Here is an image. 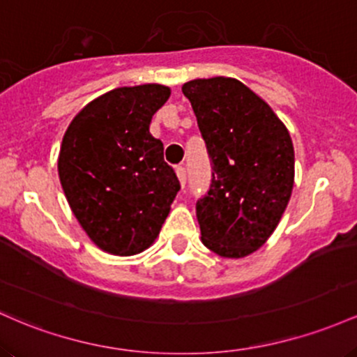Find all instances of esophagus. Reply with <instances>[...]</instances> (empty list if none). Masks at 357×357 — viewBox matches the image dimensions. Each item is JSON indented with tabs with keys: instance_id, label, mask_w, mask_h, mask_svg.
<instances>
[{
	"instance_id": "34e87169",
	"label": "esophagus",
	"mask_w": 357,
	"mask_h": 357,
	"mask_svg": "<svg viewBox=\"0 0 357 357\" xmlns=\"http://www.w3.org/2000/svg\"><path fill=\"white\" fill-rule=\"evenodd\" d=\"M177 177H178V182L180 185H182V189L185 187V180H187V172L183 167H177Z\"/></svg>"
}]
</instances>
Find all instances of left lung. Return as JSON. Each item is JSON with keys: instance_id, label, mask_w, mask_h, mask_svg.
<instances>
[{"instance_id": "1", "label": "left lung", "mask_w": 357, "mask_h": 357, "mask_svg": "<svg viewBox=\"0 0 357 357\" xmlns=\"http://www.w3.org/2000/svg\"><path fill=\"white\" fill-rule=\"evenodd\" d=\"M212 162V183L195 206L200 239L222 258H244L278 226L295 182V151L282 119L238 79L182 86Z\"/></svg>"}]
</instances>
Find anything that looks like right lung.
I'll use <instances>...</instances> for the list:
<instances>
[{
	"label": "right lung",
	"instance_id": "1",
	"mask_svg": "<svg viewBox=\"0 0 357 357\" xmlns=\"http://www.w3.org/2000/svg\"><path fill=\"white\" fill-rule=\"evenodd\" d=\"M170 87H118L82 107L60 145L59 178L75 219L102 251L131 256L158 238L180 190L150 133Z\"/></svg>",
	"mask_w": 357,
	"mask_h": 357
}]
</instances>
